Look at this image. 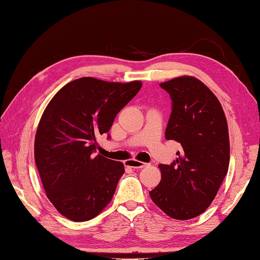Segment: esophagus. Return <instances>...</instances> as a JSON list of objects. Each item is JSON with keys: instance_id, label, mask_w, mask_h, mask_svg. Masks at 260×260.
Listing matches in <instances>:
<instances>
[{"instance_id": "esophagus-1", "label": "esophagus", "mask_w": 260, "mask_h": 260, "mask_svg": "<svg viewBox=\"0 0 260 260\" xmlns=\"http://www.w3.org/2000/svg\"><path fill=\"white\" fill-rule=\"evenodd\" d=\"M125 164L130 168H134V169H142L145 168L148 166L147 163H143L141 161H137V160H128L125 161Z\"/></svg>"}]
</instances>
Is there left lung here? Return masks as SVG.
Wrapping results in <instances>:
<instances>
[{"mask_svg":"<svg viewBox=\"0 0 260 260\" xmlns=\"http://www.w3.org/2000/svg\"><path fill=\"white\" fill-rule=\"evenodd\" d=\"M160 86L172 99L166 139L182 150L170 166L159 164L161 181L149 194L170 217L191 219L211 205L229 171V126L218 99L198 78L181 76Z\"/></svg>","mask_w":260,"mask_h":260,"instance_id":"left-lung-1","label":"left lung"}]
</instances>
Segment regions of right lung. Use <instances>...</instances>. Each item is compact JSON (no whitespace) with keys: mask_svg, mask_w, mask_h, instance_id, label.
<instances>
[{"mask_svg":"<svg viewBox=\"0 0 260 260\" xmlns=\"http://www.w3.org/2000/svg\"><path fill=\"white\" fill-rule=\"evenodd\" d=\"M141 87L139 80L121 84L82 77L62 87L44 110L35 136V163L46 196L65 217L89 220L109 204L124 167L94 156L96 138L110 130Z\"/></svg>","mask_w":260,"mask_h":260,"instance_id":"obj_1","label":"right lung"}]
</instances>
